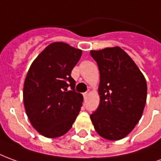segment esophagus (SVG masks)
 I'll list each match as a JSON object with an SVG mask.
<instances>
[{
	"mask_svg": "<svg viewBox=\"0 0 161 161\" xmlns=\"http://www.w3.org/2000/svg\"><path fill=\"white\" fill-rule=\"evenodd\" d=\"M89 95V92H84V93H83V96H84V98H86V97H87V96H88Z\"/></svg>",
	"mask_w": 161,
	"mask_h": 161,
	"instance_id": "34e87169",
	"label": "esophagus"
}]
</instances>
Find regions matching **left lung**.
Instances as JSON below:
<instances>
[{"mask_svg":"<svg viewBox=\"0 0 161 161\" xmlns=\"http://www.w3.org/2000/svg\"><path fill=\"white\" fill-rule=\"evenodd\" d=\"M100 74L99 105L90 118L106 140L123 139L142 118L147 100L143 74L123 49L115 46L90 51Z\"/></svg>","mask_w":161,"mask_h":161,"instance_id":"1","label":"left lung"}]
</instances>
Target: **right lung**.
Masks as SVG:
<instances>
[{"mask_svg":"<svg viewBox=\"0 0 161 161\" xmlns=\"http://www.w3.org/2000/svg\"><path fill=\"white\" fill-rule=\"evenodd\" d=\"M81 54L68 43L54 42L28 70L23 88L25 110L32 127L47 138L65 135L79 115L83 96L75 92L71 71Z\"/></svg>","mask_w":161,"mask_h":161,"instance_id":"obj_1","label":"right lung"}]
</instances>
